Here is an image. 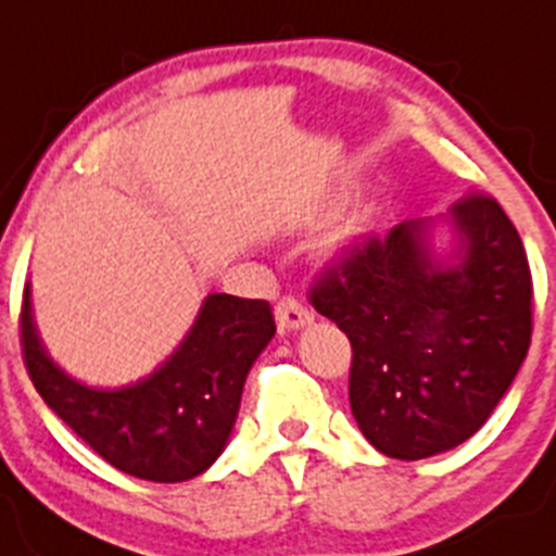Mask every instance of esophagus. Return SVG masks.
<instances>
[{
	"mask_svg": "<svg viewBox=\"0 0 556 556\" xmlns=\"http://www.w3.org/2000/svg\"><path fill=\"white\" fill-rule=\"evenodd\" d=\"M274 314H277L279 330H298V327L308 325L314 319L312 312L293 295H285L282 301L277 303V308H274Z\"/></svg>",
	"mask_w": 556,
	"mask_h": 556,
	"instance_id": "1",
	"label": "esophagus"
}]
</instances>
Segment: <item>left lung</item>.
I'll list each match as a JSON object with an SVG mask.
<instances>
[{"mask_svg": "<svg viewBox=\"0 0 556 556\" xmlns=\"http://www.w3.org/2000/svg\"><path fill=\"white\" fill-rule=\"evenodd\" d=\"M447 218L450 255L410 218L346 244L308 288L352 341V413L389 458H429L482 429L533 336V277L504 207L471 191Z\"/></svg>", "mask_w": 556, "mask_h": 556, "instance_id": "1", "label": "left lung"}]
</instances>
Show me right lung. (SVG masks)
<instances>
[{
  "instance_id": "1",
  "label": "right lung",
  "mask_w": 556,
  "mask_h": 556,
  "mask_svg": "<svg viewBox=\"0 0 556 556\" xmlns=\"http://www.w3.org/2000/svg\"><path fill=\"white\" fill-rule=\"evenodd\" d=\"M17 327L23 362L47 407L106 464L149 482L194 479L224 453L250 367L277 332L268 301L213 293L184 343L149 378L92 389L50 359L28 288Z\"/></svg>"
}]
</instances>
